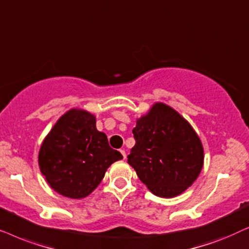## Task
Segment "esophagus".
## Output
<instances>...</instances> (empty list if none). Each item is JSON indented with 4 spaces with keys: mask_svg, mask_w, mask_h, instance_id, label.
<instances>
[{
    "mask_svg": "<svg viewBox=\"0 0 249 249\" xmlns=\"http://www.w3.org/2000/svg\"><path fill=\"white\" fill-rule=\"evenodd\" d=\"M119 151H121V154L123 155V158H126V152H125V150H124V149H121V150H119Z\"/></svg>",
    "mask_w": 249,
    "mask_h": 249,
    "instance_id": "obj_1",
    "label": "esophagus"
}]
</instances>
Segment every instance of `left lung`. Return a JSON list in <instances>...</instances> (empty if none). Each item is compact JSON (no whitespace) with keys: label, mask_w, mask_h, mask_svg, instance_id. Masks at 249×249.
Segmentation results:
<instances>
[{"label":"left lung","mask_w":249,"mask_h":249,"mask_svg":"<svg viewBox=\"0 0 249 249\" xmlns=\"http://www.w3.org/2000/svg\"><path fill=\"white\" fill-rule=\"evenodd\" d=\"M135 145L127 163L155 196L173 198L199 177L204 148L190 123L166 104L156 102L137 119Z\"/></svg>","instance_id":"left-lung-1"}]
</instances>
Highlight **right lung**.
Segmentation results:
<instances>
[{"label":"right lung","mask_w":249,"mask_h":249,"mask_svg":"<svg viewBox=\"0 0 249 249\" xmlns=\"http://www.w3.org/2000/svg\"><path fill=\"white\" fill-rule=\"evenodd\" d=\"M95 116L79 108L66 111L43 140L38 166L50 187L71 199L88 197L106 171L121 160L107 135L97 130Z\"/></svg>","instance_id":"add662e5"}]
</instances>
